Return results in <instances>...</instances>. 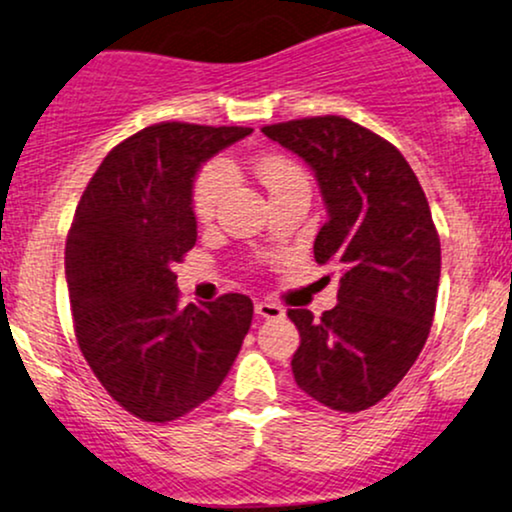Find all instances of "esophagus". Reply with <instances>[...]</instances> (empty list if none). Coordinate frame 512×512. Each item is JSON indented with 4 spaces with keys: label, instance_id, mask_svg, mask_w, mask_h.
<instances>
[{
    "label": "esophagus",
    "instance_id": "obj_1",
    "mask_svg": "<svg viewBox=\"0 0 512 512\" xmlns=\"http://www.w3.org/2000/svg\"><path fill=\"white\" fill-rule=\"evenodd\" d=\"M255 313L264 317V320H279V317H284V308L276 303L260 301V303H255Z\"/></svg>",
    "mask_w": 512,
    "mask_h": 512
}]
</instances>
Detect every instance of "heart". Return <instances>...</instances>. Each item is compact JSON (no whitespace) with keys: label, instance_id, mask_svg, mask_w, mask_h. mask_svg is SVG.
<instances>
[{"label":"heart","instance_id":"1","mask_svg":"<svg viewBox=\"0 0 512 512\" xmlns=\"http://www.w3.org/2000/svg\"><path fill=\"white\" fill-rule=\"evenodd\" d=\"M231 168L233 166L228 161H214L209 166H204L202 173L197 175L195 187H192V211H195V216L202 223L211 221V216L216 214V207H219L223 192L228 187V173H231ZM257 175H260L262 185L267 187L269 195L284 190L291 182L305 180L303 170L296 163L276 156L262 158L257 163Z\"/></svg>","mask_w":512,"mask_h":512}]
</instances>
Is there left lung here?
<instances>
[{
    "instance_id": "left-lung-1",
    "label": "left lung",
    "mask_w": 512,
    "mask_h": 512,
    "mask_svg": "<svg viewBox=\"0 0 512 512\" xmlns=\"http://www.w3.org/2000/svg\"><path fill=\"white\" fill-rule=\"evenodd\" d=\"M315 173L327 209L313 252L337 264V305L315 320L289 310L301 332L291 368L308 397L363 411L395 390L424 349L440 281V240L404 156L339 115L262 127Z\"/></svg>"
}]
</instances>
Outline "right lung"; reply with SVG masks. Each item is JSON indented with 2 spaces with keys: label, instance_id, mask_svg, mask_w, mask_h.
<instances>
[{
  "label": "right lung",
  "instance_id": "1",
  "mask_svg": "<svg viewBox=\"0 0 512 512\" xmlns=\"http://www.w3.org/2000/svg\"><path fill=\"white\" fill-rule=\"evenodd\" d=\"M250 132L146 127L103 158L76 207L64 250L76 339L108 395L144 421H173L207 402L250 330L248 296L182 308L173 272L197 243L199 166Z\"/></svg>",
  "mask_w": 512,
  "mask_h": 512
}]
</instances>
